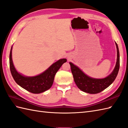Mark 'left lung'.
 I'll list each match as a JSON object with an SVG mask.
<instances>
[{
  "mask_svg": "<svg viewBox=\"0 0 128 128\" xmlns=\"http://www.w3.org/2000/svg\"><path fill=\"white\" fill-rule=\"evenodd\" d=\"M117 48V58L114 70L110 75L106 78L98 79L94 78L85 74L79 68L70 62L74 80L79 89L89 94H98L108 87L114 81L120 69V52L117 44L115 42Z\"/></svg>",
  "mask_w": 128,
  "mask_h": 128,
  "instance_id": "obj_1",
  "label": "left lung"
}]
</instances>
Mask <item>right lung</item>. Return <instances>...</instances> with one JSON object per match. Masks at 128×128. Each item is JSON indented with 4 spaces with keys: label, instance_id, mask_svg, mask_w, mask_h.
Wrapping results in <instances>:
<instances>
[{
    "label": "right lung",
    "instance_id": "add662e5",
    "mask_svg": "<svg viewBox=\"0 0 128 128\" xmlns=\"http://www.w3.org/2000/svg\"><path fill=\"white\" fill-rule=\"evenodd\" d=\"M12 46L11 48L9 56L10 69L12 77L18 86L33 94L42 93L49 89L53 84L56 73L62 65L67 62L66 58L60 59L44 72L37 76H25L17 71L14 66L12 58Z\"/></svg>",
    "mask_w": 128,
    "mask_h": 128
}]
</instances>
